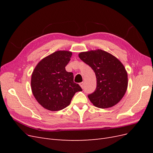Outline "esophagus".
Returning <instances> with one entry per match:
<instances>
[{
    "label": "esophagus",
    "instance_id": "34e87169",
    "mask_svg": "<svg viewBox=\"0 0 153 153\" xmlns=\"http://www.w3.org/2000/svg\"><path fill=\"white\" fill-rule=\"evenodd\" d=\"M80 87L82 88L83 89H84V82H81V83H80Z\"/></svg>",
    "mask_w": 153,
    "mask_h": 153
}]
</instances>
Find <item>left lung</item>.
Here are the masks:
<instances>
[{"label": "left lung", "mask_w": 153, "mask_h": 153, "mask_svg": "<svg viewBox=\"0 0 153 153\" xmlns=\"http://www.w3.org/2000/svg\"><path fill=\"white\" fill-rule=\"evenodd\" d=\"M78 57L95 73L96 88L88 98L96 107L110 108L118 103L126 93L128 75L123 64L102 50L81 52Z\"/></svg>", "instance_id": "1"}]
</instances>
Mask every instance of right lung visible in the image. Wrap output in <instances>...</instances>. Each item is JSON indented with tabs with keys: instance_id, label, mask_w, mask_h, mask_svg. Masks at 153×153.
Here are the masks:
<instances>
[{
	"instance_id": "right-lung-1",
	"label": "right lung",
	"mask_w": 153,
	"mask_h": 153,
	"mask_svg": "<svg viewBox=\"0 0 153 153\" xmlns=\"http://www.w3.org/2000/svg\"><path fill=\"white\" fill-rule=\"evenodd\" d=\"M72 52L57 51L38 64L32 73L31 88L38 102L51 111L61 110L70 104L80 86L73 81V73L66 71Z\"/></svg>"
}]
</instances>
